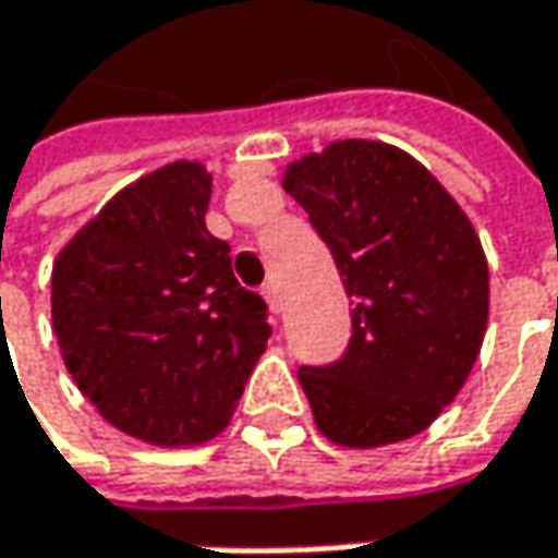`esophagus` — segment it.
<instances>
[{"mask_svg": "<svg viewBox=\"0 0 558 558\" xmlns=\"http://www.w3.org/2000/svg\"><path fill=\"white\" fill-rule=\"evenodd\" d=\"M264 298H266V304H269V311H272V314H279V311H282V298H279V289H276V282H266Z\"/></svg>", "mask_w": 558, "mask_h": 558, "instance_id": "esophagus-1", "label": "esophagus"}]
</instances>
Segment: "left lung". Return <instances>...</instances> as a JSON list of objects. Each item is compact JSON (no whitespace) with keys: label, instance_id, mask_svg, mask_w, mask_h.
<instances>
[{"label":"left lung","instance_id":"8db88e82","mask_svg":"<svg viewBox=\"0 0 558 558\" xmlns=\"http://www.w3.org/2000/svg\"><path fill=\"white\" fill-rule=\"evenodd\" d=\"M282 187L326 241L351 298L345 354L298 379L326 439L374 449L430 427L487 332L481 238L452 194L399 147L336 141Z\"/></svg>","mask_w":558,"mask_h":558}]
</instances>
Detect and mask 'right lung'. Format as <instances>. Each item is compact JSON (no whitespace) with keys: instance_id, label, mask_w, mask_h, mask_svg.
I'll list each match as a JSON object with an SVG mask.
<instances>
[{"instance_id":"add662e5","label":"right lung","mask_w":558,"mask_h":558,"mask_svg":"<svg viewBox=\"0 0 558 558\" xmlns=\"http://www.w3.org/2000/svg\"><path fill=\"white\" fill-rule=\"evenodd\" d=\"M209 191L201 162H169L119 191L52 266L71 379L112 427L166 449L229 427L272 332L207 232Z\"/></svg>"}]
</instances>
